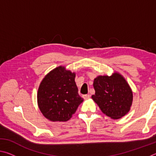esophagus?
Instances as JSON below:
<instances>
[{"mask_svg":"<svg viewBox=\"0 0 156 156\" xmlns=\"http://www.w3.org/2000/svg\"><path fill=\"white\" fill-rule=\"evenodd\" d=\"M83 97L84 99H88V98H90V95L85 94V95H83Z\"/></svg>","mask_w":156,"mask_h":156,"instance_id":"34e87169","label":"esophagus"}]
</instances>
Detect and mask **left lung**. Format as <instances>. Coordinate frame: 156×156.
Here are the masks:
<instances>
[{"label": "left lung", "mask_w": 156, "mask_h": 156, "mask_svg": "<svg viewBox=\"0 0 156 156\" xmlns=\"http://www.w3.org/2000/svg\"><path fill=\"white\" fill-rule=\"evenodd\" d=\"M94 95L91 96L102 112L112 119H118L130 110L133 94L125 79L118 73L99 76L94 79Z\"/></svg>", "instance_id": "1"}]
</instances>
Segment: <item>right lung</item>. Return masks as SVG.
Segmentation results:
<instances>
[{"label": "right lung", "instance_id": "obj_1", "mask_svg": "<svg viewBox=\"0 0 156 156\" xmlns=\"http://www.w3.org/2000/svg\"><path fill=\"white\" fill-rule=\"evenodd\" d=\"M75 73L60 66L43 78L38 88V104L43 115L53 122L72 118L83 98L78 94Z\"/></svg>", "mask_w": 156, "mask_h": 156}]
</instances>
